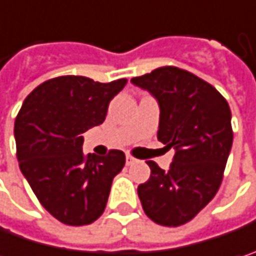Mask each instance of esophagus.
I'll return each mask as SVG.
<instances>
[{
  "label": "esophagus",
  "mask_w": 256,
  "mask_h": 256,
  "mask_svg": "<svg viewBox=\"0 0 256 256\" xmlns=\"http://www.w3.org/2000/svg\"><path fill=\"white\" fill-rule=\"evenodd\" d=\"M134 162H136V158H134V156L126 155V164H128V166H132V164H134Z\"/></svg>",
  "instance_id": "1"
}]
</instances>
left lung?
Masks as SVG:
<instances>
[{"label":"left lung","mask_w":256,"mask_h":256,"mask_svg":"<svg viewBox=\"0 0 256 256\" xmlns=\"http://www.w3.org/2000/svg\"><path fill=\"white\" fill-rule=\"evenodd\" d=\"M132 82L156 98L158 140L176 151L168 172L148 161L151 177L138 188L142 208L160 226L186 224L210 204L222 182L233 144L230 106L212 84L174 66Z\"/></svg>","instance_id":"obj_1"}]
</instances>
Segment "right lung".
Wrapping results in <instances>:
<instances>
[{
	"instance_id": "right-lung-1",
	"label": "right lung",
	"mask_w": 256,
	"mask_h": 256,
	"mask_svg": "<svg viewBox=\"0 0 256 256\" xmlns=\"http://www.w3.org/2000/svg\"><path fill=\"white\" fill-rule=\"evenodd\" d=\"M126 83L54 78L28 95L16 117L20 170L42 206L62 224L86 226L98 220L112 178L124 167L126 155L118 150L106 156L84 155L82 134L104 122L110 101Z\"/></svg>"
}]
</instances>
